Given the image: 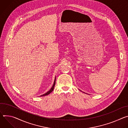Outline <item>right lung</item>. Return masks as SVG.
<instances>
[{"label":"right lung","mask_w":128,"mask_h":128,"mask_svg":"<svg viewBox=\"0 0 128 128\" xmlns=\"http://www.w3.org/2000/svg\"><path fill=\"white\" fill-rule=\"evenodd\" d=\"M55 81H56V77H55V80H54V82L53 85L52 86V88H51V89H50L49 91H48L47 92H46L45 94H42V95L40 96H47V95H48V94H50V93H51V92L53 90H54V86H55Z\"/></svg>","instance_id":"add662e5"}]
</instances>
